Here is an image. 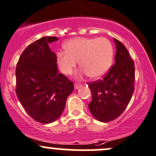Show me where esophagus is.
<instances>
[{"instance_id": "esophagus-1", "label": "esophagus", "mask_w": 156, "mask_h": 156, "mask_svg": "<svg viewBox=\"0 0 156 156\" xmlns=\"http://www.w3.org/2000/svg\"><path fill=\"white\" fill-rule=\"evenodd\" d=\"M81 87H82V85H81V84H75V90H78V89L81 88Z\"/></svg>"}]
</instances>
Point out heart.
<instances>
[{"instance_id":"1","label":"heart","mask_w":156,"mask_h":156,"mask_svg":"<svg viewBox=\"0 0 156 156\" xmlns=\"http://www.w3.org/2000/svg\"><path fill=\"white\" fill-rule=\"evenodd\" d=\"M65 48L66 51L58 52L56 58L66 75L73 72L78 61L83 73L92 78L104 76L112 66L113 46L107 38H76L69 40Z\"/></svg>"}]
</instances>
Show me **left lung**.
Masks as SVG:
<instances>
[{"label": "left lung", "instance_id": "obj_1", "mask_svg": "<svg viewBox=\"0 0 156 156\" xmlns=\"http://www.w3.org/2000/svg\"><path fill=\"white\" fill-rule=\"evenodd\" d=\"M116 52L115 64L102 78L88 84L92 101L89 110L96 120L111 121L121 115L134 91L135 67L124 45L113 38Z\"/></svg>", "mask_w": 156, "mask_h": 156}]
</instances>
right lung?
<instances>
[{
  "label": "right lung",
  "mask_w": 156,
  "mask_h": 156,
  "mask_svg": "<svg viewBox=\"0 0 156 156\" xmlns=\"http://www.w3.org/2000/svg\"><path fill=\"white\" fill-rule=\"evenodd\" d=\"M56 36H44L29 45L16 68V93L20 102L33 120L50 123L61 116L73 83L58 73L57 58L49 44Z\"/></svg>",
  "instance_id": "add662e5"
}]
</instances>
